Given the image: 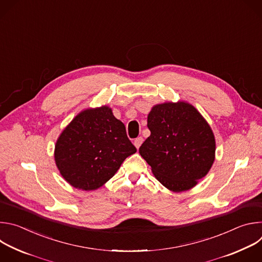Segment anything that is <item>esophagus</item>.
Masks as SVG:
<instances>
[{
    "instance_id": "obj_1",
    "label": "esophagus",
    "mask_w": 262,
    "mask_h": 262,
    "mask_svg": "<svg viewBox=\"0 0 262 262\" xmlns=\"http://www.w3.org/2000/svg\"><path fill=\"white\" fill-rule=\"evenodd\" d=\"M144 142V139L142 138V137H138L137 139H135V141H134V144H135V146L137 147V148H139L141 145H142V143Z\"/></svg>"
}]
</instances>
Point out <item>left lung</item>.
<instances>
[{"mask_svg": "<svg viewBox=\"0 0 262 262\" xmlns=\"http://www.w3.org/2000/svg\"><path fill=\"white\" fill-rule=\"evenodd\" d=\"M147 126L151 135L139 152L157 179L173 192L192 189L214 161L211 128L199 112L186 102H167L152 107Z\"/></svg>", "mask_w": 262, "mask_h": 262, "instance_id": "8db88e82", "label": "left lung"}]
</instances>
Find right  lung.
<instances>
[{
	"label": "right lung",
	"instance_id": "obj_1",
	"mask_svg": "<svg viewBox=\"0 0 262 262\" xmlns=\"http://www.w3.org/2000/svg\"><path fill=\"white\" fill-rule=\"evenodd\" d=\"M137 148L124 124L107 106L86 110L63 130L55 160L61 175L74 188L92 191L115 175Z\"/></svg>",
	"mask_w": 262,
	"mask_h": 262
}]
</instances>
